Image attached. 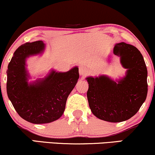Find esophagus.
<instances>
[{"label": "esophagus", "instance_id": "esophagus-1", "mask_svg": "<svg viewBox=\"0 0 155 155\" xmlns=\"http://www.w3.org/2000/svg\"><path fill=\"white\" fill-rule=\"evenodd\" d=\"M79 72L80 75L84 76V75H86V74H87L88 68L87 67H85V66H81L79 67Z\"/></svg>", "mask_w": 155, "mask_h": 155}]
</instances>
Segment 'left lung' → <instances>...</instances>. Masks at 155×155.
<instances>
[{
	"label": "left lung",
	"instance_id": "8db88e82",
	"mask_svg": "<svg viewBox=\"0 0 155 155\" xmlns=\"http://www.w3.org/2000/svg\"><path fill=\"white\" fill-rule=\"evenodd\" d=\"M113 54L127 68L124 77L114 80L107 75L88 76L87 99L93 114L101 120L121 122L139 111L147 95V69L142 54L132 45L115 44Z\"/></svg>",
	"mask_w": 155,
	"mask_h": 155
}]
</instances>
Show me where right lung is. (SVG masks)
Segmentation results:
<instances>
[{"label":"right lung","instance_id":"add662e5","mask_svg":"<svg viewBox=\"0 0 155 155\" xmlns=\"http://www.w3.org/2000/svg\"><path fill=\"white\" fill-rule=\"evenodd\" d=\"M42 41L25 43L15 50L7 70V94L19 116L33 124H46L59 119L68 95L79 78V68L66 72L51 70L44 78L29 82L27 58L42 55Z\"/></svg>","mask_w":155,"mask_h":155}]
</instances>
